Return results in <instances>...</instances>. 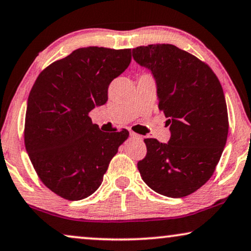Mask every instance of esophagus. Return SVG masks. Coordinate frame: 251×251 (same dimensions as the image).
<instances>
[{
	"instance_id": "1",
	"label": "esophagus",
	"mask_w": 251,
	"mask_h": 251,
	"mask_svg": "<svg viewBox=\"0 0 251 251\" xmlns=\"http://www.w3.org/2000/svg\"><path fill=\"white\" fill-rule=\"evenodd\" d=\"M130 137H131L132 139H137V140H143V136H140V135H138V133H136V132H130Z\"/></svg>"
}]
</instances>
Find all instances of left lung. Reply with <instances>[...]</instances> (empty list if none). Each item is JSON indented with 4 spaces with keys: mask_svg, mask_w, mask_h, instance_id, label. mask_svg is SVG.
Returning a JSON list of instances; mask_svg holds the SVG:
<instances>
[{
    "mask_svg": "<svg viewBox=\"0 0 251 251\" xmlns=\"http://www.w3.org/2000/svg\"><path fill=\"white\" fill-rule=\"evenodd\" d=\"M132 57L152 72L171 132L167 144L144 139L147 153L137 164L140 176L156 193L186 197L212 176L227 139L221 82L207 64L173 44L137 47Z\"/></svg>",
    "mask_w": 251,
    "mask_h": 251,
    "instance_id": "8db88e82",
    "label": "left lung"
}]
</instances>
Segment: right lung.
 <instances>
[{
  "mask_svg": "<svg viewBox=\"0 0 251 251\" xmlns=\"http://www.w3.org/2000/svg\"><path fill=\"white\" fill-rule=\"evenodd\" d=\"M130 61V49L80 48L44 68L29 92L26 151L42 183L66 200H82L97 191L129 137L128 130L101 131L89 113L107 101L109 83Z\"/></svg>",
  "mask_w": 251,
  "mask_h": 251,
  "instance_id": "add662e5",
  "label": "right lung"
}]
</instances>
